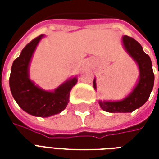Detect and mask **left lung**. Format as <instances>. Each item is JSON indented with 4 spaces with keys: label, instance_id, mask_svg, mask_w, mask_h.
<instances>
[{
    "label": "left lung",
    "instance_id": "1",
    "mask_svg": "<svg viewBox=\"0 0 159 159\" xmlns=\"http://www.w3.org/2000/svg\"><path fill=\"white\" fill-rule=\"evenodd\" d=\"M123 44L127 52L139 66L140 76L135 88L123 100L120 101H99L102 110L111 113L132 112L142 107L150 96L154 84L152 64L150 57L143 51L141 45L128 36L123 37ZM93 83L94 89H96L95 79Z\"/></svg>",
    "mask_w": 159,
    "mask_h": 159
}]
</instances>
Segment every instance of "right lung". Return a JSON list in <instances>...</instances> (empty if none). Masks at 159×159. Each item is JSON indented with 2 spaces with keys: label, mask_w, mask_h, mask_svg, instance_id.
I'll use <instances>...</instances> for the list:
<instances>
[{
  "label": "right lung",
  "mask_w": 159,
  "mask_h": 159,
  "mask_svg": "<svg viewBox=\"0 0 159 159\" xmlns=\"http://www.w3.org/2000/svg\"><path fill=\"white\" fill-rule=\"evenodd\" d=\"M43 36L41 35L28 43L13 61L9 85L12 97L21 109L35 117H47L66 109L70 90L77 83V78L68 79L52 92L40 89L30 79V62L36 46Z\"/></svg>",
  "instance_id": "obj_1"
}]
</instances>
